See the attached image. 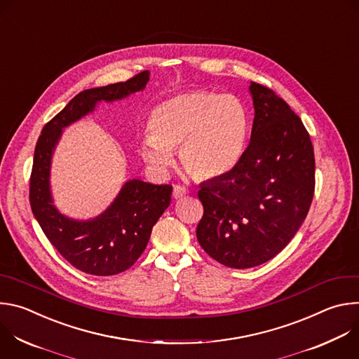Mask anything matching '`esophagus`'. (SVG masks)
Segmentation results:
<instances>
[{"instance_id": "34e87169", "label": "esophagus", "mask_w": 359, "mask_h": 359, "mask_svg": "<svg viewBox=\"0 0 359 359\" xmlns=\"http://www.w3.org/2000/svg\"><path fill=\"white\" fill-rule=\"evenodd\" d=\"M187 193H189V189L186 186H182V184H175L173 186V197L175 198H182Z\"/></svg>"}]
</instances>
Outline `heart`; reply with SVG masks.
Returning <instances> with one entry per match:
<instances>
[{
  "label": "heart",
  "instance_id": "1",
  "mask_svg": "<svg viewBox=\"0 0 359 359\" xmlns=\"http://www.w3.org/2000/svg\"><path fill=\"white\" fill-rule=\"evenodd\" d=\"M150 135L140 143L143 159L158 172L173 163L179 149L183 168L196 179L216 180L241 161L248 116L231 95L190 90L166 99L151 111Z\"/></svg>",
  "mask_w": 359,
  "mask_h": 359
}]
</instances>
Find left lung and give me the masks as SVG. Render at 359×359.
Returning <instances> with one entry per match:
<instances>
[{
    "mask_svg": "<svg viewBox=\"0 0 359 359\" xmlns=\"http://www.w3.org/2000/svg\"><path fill=\"white\" fill-rule=\"evenodd\" d=\"M251 139L238 165L197 193L196 234L212 259L231 269L264 264L291 241L316 189L314 147L301 119L273 89L251 82Z\"/></svg>",
    "mask_w": 359,
    "mask_h": 359,
    "instance_id": "obj_1",
    "label": "left lung"
}]
</instances>
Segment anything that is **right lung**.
I'll list each match as a JSON object with an SVG mask.
<instances>
[{
    "label": "right lung",
    "instance_id": "1",
    "mask_svg": "<svg viewBox=\"0 0 359 359\" xmlns=\"http://www.w3.org/2000/svg\"><path fill=\"white\" fill-rule=\"evenodd\" d=\"M149 72L126 82L79 92L42 129L29 179L32 213L46 238L75 269L92 276H115L130 269L147 245L153 226L170 204L172 186L151 184L137 179L123 184L111 206L95 219L74 220L54 206L49 170L62 129L92 112L97 102H114L143 90Z\"/></svg>",
    "mask_w": 359,
    "mask_h": 359
}]
</instances>
